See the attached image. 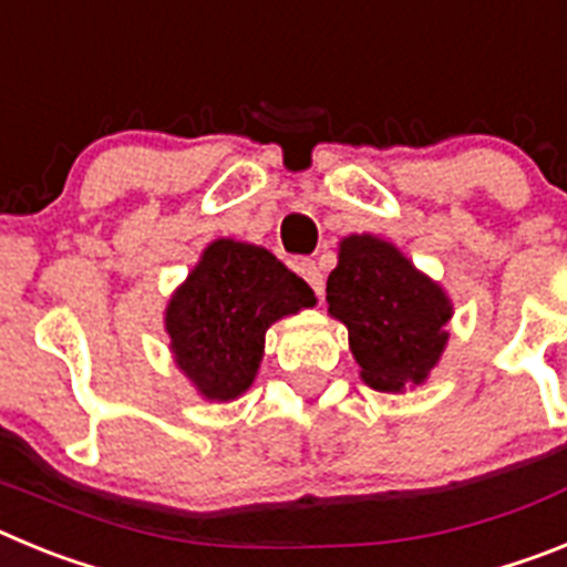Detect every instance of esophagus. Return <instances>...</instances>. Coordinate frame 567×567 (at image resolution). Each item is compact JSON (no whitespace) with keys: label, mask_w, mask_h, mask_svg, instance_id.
I'll return each mask as SVG.
<instances>
[{"label":"esophagus","mask_w":567,"mask_h":567,"mask_svg":"<svg viewBox=\"0 0 567 567\" xmlns=\"http://www.w3.org/2000/svg\"><path fill=\"white\" fill-rule=\"evenodd\" d=\"M298 272H300V278L307 280L309 287L315 289V295L323 292V272H320V267H318V264H315V260H309V258L300 260Z\"/></svg>","instance_id":"34e87169"}]
</instances>
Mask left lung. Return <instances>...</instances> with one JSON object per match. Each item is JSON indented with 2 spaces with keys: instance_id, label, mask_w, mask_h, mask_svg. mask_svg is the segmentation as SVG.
Returning <instances> with one entry per match:
<instances>
[{
  "instance_id": "8db88e82",
  "label": "left lung",
  "mask_w": 567,
  "mask_h": 567,
  "mask_svg": "<svg viewBox=\"0 0 567 567\" xmlns=\"http://www.w3.org/2000/svg\"><path fill=\"white\" fill-rule=\"evenodd\" d=\"M327 300L329 312L349 329L360 378L378 392L423 383L443 354L452 303L437 284L374 235L340 240Z\"/></svg>"
}]
</instances>
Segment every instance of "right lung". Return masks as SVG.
I'll use <instances>...</instances> for the list:
<instances>
[{"label":"right lung","mask_w":567,"mask_h":567,"mask_svg":"<svg viewBox=\"0 0 567 567\" xmlns=\"http://www.w3.org/2000/svg\"><path fill=\"white\" fill-rule=\"evenodd\" d=\"M312 303L307 280L272 252L221 238L169 300V349L204 398L235 400L252 385L267 329Z\"/></svg>","instance_id":"1"}]
</instances>
